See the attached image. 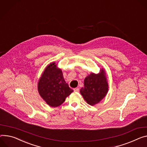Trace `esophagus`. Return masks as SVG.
<instances>
[{"instance_id":"esophagus-1","label":"esophagus","mask_w":147,"mask_h":147,"mask_svg":"<svg viewBox=\"0 0 147 147\" xmlns=\"http://www.w3.org/2000/svg\"><path fill=\"white\" fill-rule=\"evenodd\" d=\"M74 91L76 92H78L79 91V88H74Z\"/></svg>"}]
</instances>
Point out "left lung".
Returning a JSON list of instances; mask_svg holds the SVG:
<instances>
[{
	"instance_id": "8db88e82",
	"label": "left lung",
	"mask_w": 147,
	"mask_h": 147,
	"mask_svg": "<svg viewBox=\"0 0 147 147\" xmlns=\"http://www.w3.org/2000/svg\"><path fill=\"white\" fill-rule=\"evenodd\" d=\"M108 91V84L104 70L100 74L91 73L84 79V87L80 89V93L87 102L93 105L98 103Z\"/></svg>"
}]
</instances>
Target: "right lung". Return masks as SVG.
Here are the masks:
<instances>
[{
	"label": "right lung",
	"instance_id": "1",
	"mask_svg": "<svg viewBox=\"0 0 147 147\" xmlns=\"http://www.w3.org/2000/svg\"><path fill=\"white\" fill-rule=\"evenodd\" d=\"M38 90L43 99L53 107L62 104L73 91L64 81L61 70L56 67L55 63L46 68L38 81Z\"/></svg>",
	"mask_w": 147,
	"mask_h": 147
}]
</instances>
